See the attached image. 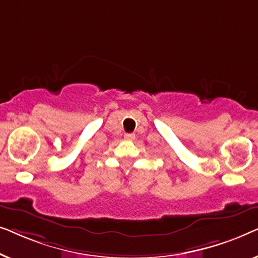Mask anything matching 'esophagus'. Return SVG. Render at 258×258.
I'll return each instance as SVG.
<instances>
[{"label": "esophagus", "instance_id": "obj_1", "mask_svg": "<svg viewBox=\"0 0 258 258\" xmlns=\"http://www.w3.org/2000/svg\"><path fill=\"white\" fill-rule=\"evenodd\" d=\"M124 137H125V140L133 141V140H135V134H125Z\"/></svg>", "mask_w": 258, "mask_h": 258}]
</instances>
